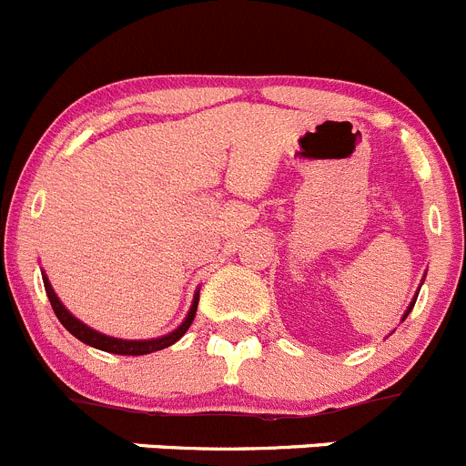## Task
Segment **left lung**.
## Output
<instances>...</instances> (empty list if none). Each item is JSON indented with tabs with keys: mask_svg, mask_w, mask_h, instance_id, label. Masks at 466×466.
<instances>
[{
	"mask_svg": "<svg viewBox=\"0 0 466 466\" xmlns=\"http://www.w3.org/2000/svg\"><path fill=\"white\" fill-rule=\"evenodd\" d=\"M423 280H425V278H423ZM423 280H420V285H423ZM419 292H420V289H416V294H414V299H411V301H410V306H407V310H404V315H402V319H400V321H404V319H407V315H410V312H411V308H414V303H416V299H419Z\"/></svg>",
	"mask_w": 466,
	"mask_h": 466,
	"instance_id": "obj_1",
	"label": "left lung"
}]
</instances>
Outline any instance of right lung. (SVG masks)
<instances>
[{
    "mask_svg": "<svg viewBox=\"0 0 466 466\" xmlns=\"http://www.w3.org/2000/svg\"><path fill=\"white\" fill-rule=\"evenodd\" d=\"M43 285H46L47 299H50V306H52V310H55L56 319L62 321L64 329H66L71 336H76L77 340L85 342V345L96 347V350L110 351V354H121V356L151 354V351H158V350H165V347L174 345V342L179 340V338L188 331V326L193 324L195 312H198V301H199V289H198L193 297V306H190L188 315H186V319L181 321V324L177 326L174 331L165 333V336H160V338H151V340H124V338H112V336H106V333H101V331H96V329L86 326L85 321L77 319L76 315H71V312H68V308L64 306V303L59 301V297L55 294V289H52V285H50V280H47L46 273H43Z\"/></svg>",
    "mask_w": 466,
    "mask_h": 466,
    "instance_id": "right-lung-1",
    "label": "right lung"
}]
</instances>
